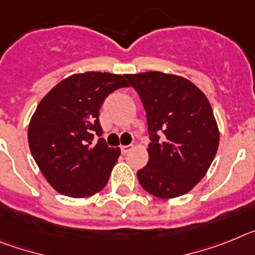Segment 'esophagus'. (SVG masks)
Returning <instances> with one entry per match:
<instances>
[{"mask_svg":"<svg viewBox=\"0 0 255 255\" xmlns=\"http://www.w3.org/2000/svg\"><path fill=\"white\" fill-rule=\"evenodd\" d=\"M132 149V145H122L121 146V150H122V154H127L129 150Z\"/></svg>","mask_w":255,"mask_h":255,"instance_id":"1","label":"esophagus"}]
</instances>
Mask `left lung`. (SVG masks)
<instances>
[{"instance_id": "8db88e82", "label": "left lung", "mask_w": 255, "mask_h": 255, "mask_svg": "<svg viewBox=\"0 0 255 255\" xmlns=\"http://www.w3.org/2000/svg\"><path fill=\"white\" fill-rule=\"evenodd\" d=\"M126 78L141 97L151 141L138 182L156 198L187 194L205 176L220 143L207 96L180 75L146 72Z\"/></svg>"}]
</instances>
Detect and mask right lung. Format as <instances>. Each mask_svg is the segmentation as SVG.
Returning a JSON list of instances; mask_svg holds the SVG:
<instances>
[{
    "instance_id": "add662e5",
    "label": "right lung",
    "mask_w": 255,
    "mask_h": 255,
    "mask_svg": "<svg viewBox=\"0 0 255 255\" xmlns=\"http://www.w3.org/2000/svg\"><path fill=\"white\" fill-rule=\"evenodd\" d=\"M128 87L123 75L86 72L57 83L38 104L28 127L34 161L47 182L70 198L101 191L121 155L104 138L99 112L108 95Z\"/></svg>"
}]
</instances>
